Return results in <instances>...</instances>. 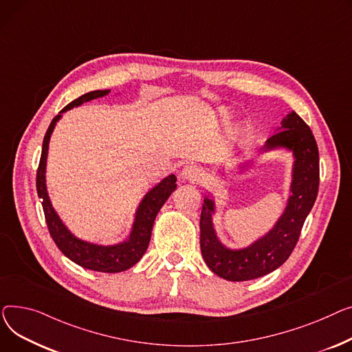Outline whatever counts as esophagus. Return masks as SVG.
Instances as JSON below:
<instances>
[{
  "instance_id": "esophagus-1",
  "label": "esophagus",
  "mask_w": 352,
  "mask_h": 352,
  "mask_svg": "<svg viewBox=\"0 0 352 352\" xmlns=\"http://www.w3.org/2000/svg\"><path fill=\"white\" fill-rule=\"evenodd\" d=\"M180 176L183 180L186 182H200L203 172L200 168H197L196 164H188V166H184L180 172Z\"/></svg>"
}]
</instances>
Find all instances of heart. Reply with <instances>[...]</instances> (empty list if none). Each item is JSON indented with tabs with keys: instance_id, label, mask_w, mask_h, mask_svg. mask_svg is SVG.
Segmentation results:
<instances>
[{
	"instance_id": "1",
	"label": "heart",
	"mask_w": 352,
	"mask_h": 352,
	"mask_svg": "<svg viewBox=\"0 0 352 352\" xmlns=\"http://www.w3.org/2000/svg\"><path fill=\"white\" fill-rule=\"evenodd\" d=\"M220 118H221V120H226L227 119V113L226 112H220Z\"/></svg>"
}]
</instances>
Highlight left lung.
<instances>
[{"mask_svg": "<svg viewBox=\"0 0 352 352\" xmlns=\"http://www.w3.org/2000/svg\"><path fill=\"white\" fill-rule=\"evenodd\" d=\"M293 156L292 183L285 208L273 227L243 249H230L217 236L213 217L216 200L212 193L203 197L200 214V250L210 270L229 281H247L272 273L290 257L298 241L302 224L311 212L318 193L320 159L311 129L294 112H288L274 133L263 146V153L276 151ZM253 166L252 162L239 164L237 173Z\"/></svg>", "mask_w": 352, "mask_h": 352, "instance_id": "left-lung-1", "label": "left lung"}]
</instances>
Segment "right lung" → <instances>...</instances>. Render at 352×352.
I'll return each instance as SVG.
<instances>
[{
  "label": "right lung",
  "instance_id": "obj_1",
  "mask_svg": "<svg viewBox=\"0 0 352 352\" xmlns=\"http://www.w3.org/2000/svg\"><path fill=\"white\" fill-rule=\"evenodd\" d=\"M109 92L111 89H99L82 95L78 99L68 103V105L52 119L43 143V153H41V160L36 172V192L38 197L41 199V203H43V209L45 213V220L51 237L54 239L55 244L62 253L75 264L88 268V270L100 273H120L135 265L142 258V256L146 253L155 219L164 201H166L169 196L176 190L177 177L175 175L166 176L143 196L135 212V219L128 239L116 244H98L76 237L54 209L47 189L48 148L50 139L56 122L62 118V113H65L67 111L80 107L82 103L89 102L92 99L107 96Z\"/></svg>",
  "mask_w": 352,
  "mask_h": 352
}]
</instances>
